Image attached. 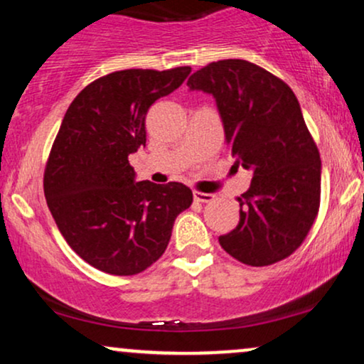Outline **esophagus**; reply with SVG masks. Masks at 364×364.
Returning <instances> with one entry per match:
<instances>
[{
    "label": "esophagus",
    "mask_w": 364,
    "mask_h": 364,
    "mask_svg": "<svg viewBox=\"0 0 364 364\" xmlns=\"http://www.w3.org/2000/svg\"><path fill=\"white\" fill-rule=\"evenodd\" d=\"M193 198L196 200V202L207 203V202H212V200H214V195L203 193V191H193Z\"/></svg>",
    "instance_id": "1"
}]
</instances>
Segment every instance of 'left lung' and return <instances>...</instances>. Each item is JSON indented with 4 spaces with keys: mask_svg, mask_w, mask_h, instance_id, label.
<instances>
[{
    "mask_svg": "<svg viewBox=\"0 0 364 364\" xmlns=\"http://www.w3.org/2000/svg\"><path fill=\"white\" fill-rule=\"evenodd\" d=\"M214 95L236 166L253 173L237 198L240 223L219 243L246 265L265 267L301 246L320 207L321 161L287 83L245 60L210 63L188 78Z\"/></svg>",
    "mask_w": 364,
    "mask_h": 364,
    "instance_id": "left-lung-1",
    "label": "left lung"
}]
</instances>
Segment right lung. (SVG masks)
I'll return each instance as SVG.
<instances>
[{
	"label": "right lung",
	"mask_w": 364,
	"mask_h": 364,
	"mask_svg": "<svg viewBox=\"0 0 364 364\" xmlns=\"http://www.w3.org/2000/svg\"><path fill=\"white\" fill-rule=\"evenodd\" d=\"M121 70L97 78L70 104L44 171L58 229L78 257L112 275L144 272L168 248L176 217L193 202L183 183L135 181L129 154L145 147V116L190 75Z\"/></svg>",
	"instance_id": "obj_1"
}]
</instances>
